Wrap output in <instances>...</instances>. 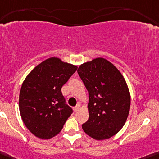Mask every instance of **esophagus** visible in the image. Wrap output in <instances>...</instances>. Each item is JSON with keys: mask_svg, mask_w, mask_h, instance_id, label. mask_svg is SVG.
<instances>
[{"mask_svg": "<svg viewBox=\"0 0 159 159\" xmlns=\"http://www.w3.org/2000/svg\"><path fill=\"white\" fill-rule=\"evenodd\" d=\"M80 108V105L78 104L77 106H75V107H73V110H74L75 112H76L78 110H79Z\"/></svg>", "mask_w": 159, "mask_h": 159, "instance_id": "1", "label": "esophagus"}]
</instances>
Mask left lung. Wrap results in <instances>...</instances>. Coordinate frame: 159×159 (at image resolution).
<instances>
[{"mask_svg": "<svg viewBox=\"0 0 159 159\" xmlns=\"http://www.w3.org/2000/svg\"><path fill=\"white\" fill-rule=\"evenodd\" d=\"M89 92V119L83 131L96 140L115 135L126 122L130 109V93L119 70L106 59L86 62L77 70Z\"/></svg>", "mask_w": 159, "mask_h": 159, "instance_id": "left-lung-1", "label": "left lung"}]
</instances>
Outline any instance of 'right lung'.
<instances>
[{"label":"right lung","instance_id":"right-lung-1","mask_svg":"<svg viewBox=\"0 0 159 159\" xmlns=\"http://www.w3.org/2000/svg\"><path fill=\"white\" fill-rule=\"evenodd\" d=\"M76 70V66L50 57L25 78L20 92V113L24 125L35 136L43 139L54 137L73 113L61 88Z\"/></svg>","mask_w":159,"mask_h":159}]
</instances>
